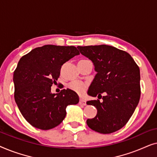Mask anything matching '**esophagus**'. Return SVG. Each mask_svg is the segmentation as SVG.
<instances>
[{"instance_id": "esophagus-1", "label": "esophagus", "mask_w": 157, "mask_h": 157, "mask_svg": "<svg viewBox=\"0 0 157 157\" xmlns=\"http://www.w3.org/2000/svg\"><path fill=\"white\" fill-rule=\"evenodd\" d=\"M78 104H80V105H82V106H86V102L84 100L80 99V100H79Z\"/></svg>"}]
</instances>
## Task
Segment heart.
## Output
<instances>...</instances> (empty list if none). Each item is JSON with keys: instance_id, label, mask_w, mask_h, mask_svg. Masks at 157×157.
<instances>
[{"instance_id": "1", "label": "heart", "mask_w": 157, "mask_h": 157, "mask_svg": "<svg viewBox=\"0 0 157 157\" xmlns=\"http://www.w3.org/2000/svg\"><path fill=\"white\" fill-rule=\"evenodd\" d=\"M70 89L76 92L78 95H82L87 89V84L85 83L80 82V81H74L69 83L68 85Z\"/></svg>"}]
</instances>
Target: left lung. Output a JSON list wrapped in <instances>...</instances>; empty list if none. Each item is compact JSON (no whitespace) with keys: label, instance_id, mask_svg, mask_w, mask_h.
<instances>
[{"label":"left lung","instance_id":"obj_1","mask_svg":"<svg viewBox=\"0 0 157 157\" xmlns=\"http://www.w3.org/2000/svg\"><path fill=\"white\" fill-rule=\"evenodd\" d=\"M81 54L93 62L97 72L88 94L103 101L91 100L97 114L87 119L90 128L101 134H111L126 125L134 113L141 96L140 70L126 51L108 45L78 46Z\"/></svg>","mask_w":157,"mask_h":157}]
</instances>
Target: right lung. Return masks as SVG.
Listing matches in <instances>:
<instances>
[{"instance_id":"obj_1","label":"right lung","mask_w":157,"mask_h":157,"mask_svg":"<svg viewBox=\"0 0 157 157\" xmlns=\"http://www.w3.org/2000/svg\"><path fill=\"white\" fill-rule=\"evenodd\" d=\"M75 46L45 45L27 53L18 61L13 73L14 98L21 114L34 127L48 130L66 117L68 105L76 104L78 96L71 89L51 93L61 66L79 55Z\"/></svg>"}]
</instances>
